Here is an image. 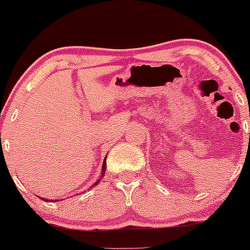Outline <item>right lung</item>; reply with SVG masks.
<instances>
[{"label": "right lung", "instance_id": "add662e5", "mask_svg": "<svg viewBox=\"0 0 250 250\" xmlns=\"http://www.w3.org/2000/svg\"><path fill=\"white\" fill-rule=\"evenodd\" d=\"M105 169H106V156H105V160H104V162H103V168H102V176H104V174H105ZM100 183V179H98L97 181H95L94 184H93L92 186H90V188H93V186H95V185H98V184ZM72 197V196H71ZM41 198V200H44V201H48L47 198H42V197H40ZM53 202V201H60V200H50Z\"/></svg>", "mask_w": 250, "mask_h": 250}]
</instances>
